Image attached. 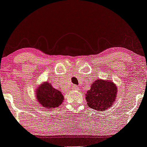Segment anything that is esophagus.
<instances>
[{"label": "esophagus", "mask_w": 147, "mask_h": 147, "mask_svg": "<svg viewBox=\"0 0 147 147\" xmlns=\"http://www.w3.org/2000/svg\"><path fill=\"white\" fill-rule=\"evenodd\" d=\"M73 88L76 90H79V88H78V86H75V85H74V86H73Z\"/></svg>", "instance_id": "obj_1"}]
</instances>
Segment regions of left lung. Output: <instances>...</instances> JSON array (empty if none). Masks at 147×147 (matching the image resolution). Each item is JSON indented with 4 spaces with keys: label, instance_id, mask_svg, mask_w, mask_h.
I'll use <instances>...</instances> for the list:
<instances>
[{
    "label": "left lung",
    "instance_id": "1",
    "mask_svg": "<svg viewBox=\"0 0 147 147\" xmlns=\"http://www.w3.org/2000/svg\"><path fill=\"white\" fill-rule=\"evenodd\" d=\"M117 87L109 80H97L87 92L86 100L88 106L98 111H105L113 106L116 99Z\"/></svg>",
    "mask_w": 147,
    "mask_h": 147
}]
</instances>
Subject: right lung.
<instances>
[{
	"label": "right lung",
	"mask_w": 147,
	"mask_h": 147,
	"mask_svg": "<svg viewBox=\"0 0 147 147\" xmlns=\"http://www.w3.org/2000/svg\"><path fill=\"white\" fill-rule=\"evenodd\" d=\"M37 101L47 109L57 108L62 104L63 96L61 92L46 82L40 85L36 91Z\"/></svg>",
	"instance_id": "obj_1"
}]
</instances>
